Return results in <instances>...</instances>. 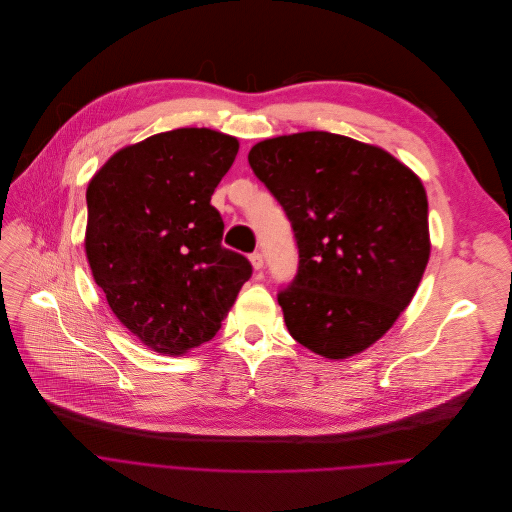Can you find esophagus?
<instances>
[{
  "mask_svg": "<svg viewBox=\"0 0 512 512\" xmlns=\"http://www.w3.org/2000/svg\"><path fill=\"white\" fill-rule=\"evenodd\" d=\"M250 262H252V268H254L256 272L264 268V256H262L260 252H254V254H250Z\"/></svg>",
  "mask_w": 512,
  "mask_h": 512,
  "instance_id": "1",
  "label": "esophagus"
}]
</instances>
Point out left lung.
<instances>
[{
    "label": "left lung",
    "mask_w": 512,
    "mask_h": 512,
    "mask_svg": "<svg viewBox=\"0 0 512 512\" xmlns=\"http://www.w3.org/2000/svg\"><path fill=\"white\" fill-rule=\"evenodd\" d=\"M254 175L290 220L298 270L278 290L294 341L345 359L381 339L430 258L422 181L387 151L306 131L256 143Z\"/></svg>",
    "instance_id": "obj_1"
}]
</instances>
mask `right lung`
Masks as SVG:
<instances>
[{"mask_svg": "<svg viewBox=\"0 0 512 512\" xmlns=\"http://www.w3.org/2000/svg\"><path fill=\"white\" fill-rule=\"evenodd\" d=\"M238 139L175 129L117 151L86 189V258L117 319L157 353L210 341L252 276L210 199Z\"/></svg>", "mask_w": 512, "mask_h": 512, "instance_id": "1", "label": "right lung"}]
</instances>
